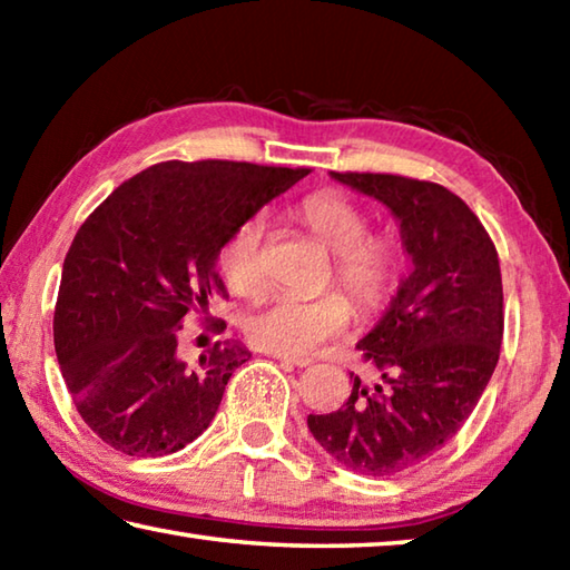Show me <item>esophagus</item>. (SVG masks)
Instances as JSON below:
<instances>
[{
  "label": "esophagus",
  "mask_w": 570,
  "mask_h": 570,
  "mask_svg": "<svg viewBox=\"0 0 570 570\" xmlns=\"http://www.w3.org/2000/svg\"><path fill=\"white\" fill-rule=\"evenodd\" d=\"M274 360H278L282 364H292V366H308L314 360L308 356H288V354H274Z\"/></svg>",
  "instance_id": "esophagus-1"
}]
</instances>
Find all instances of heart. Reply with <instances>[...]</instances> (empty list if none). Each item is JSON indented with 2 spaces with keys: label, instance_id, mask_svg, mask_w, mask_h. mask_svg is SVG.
I'll return each instance as SVG.
<instances>
[{
  "label": "heart",
  "instance_id": "b5f03b06",
  "mask_svg": "<svg viewBox=\"0 0 570 570\" xmlns=\"http://www.w3.org/2000/svg\"><path fill=\"white\" fill-rule=\"evenodd\" d=\"M296 216L334 254L332 278L354 304L372 312L392 296L402 272V248L390 234H370L364 208L336 190L306 196ZM264 236L262 214L248 216L220 246L218 266L226 286L240 298L264 294ZM352 322V306L340 292L316 298L278 296L248 316L246 334L254 346L272 354L302 356L340 336Z\"/></svg>",
  "mask_w": 570,
  "mask_h": 570
}]
</instances>
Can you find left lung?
<instances>
[{"label": "left lung", "instance_id": "left-lung-1", "mask_svg": "<svg viewBox=\"0 0 570 570\" xmlns=\"http://www.w3.org/2000/svg\"><path fill=\"white\" fill-rule=\"evenodd\" d=\"M400 220L412 274L356 344L382 384L354 377L350 400L308 414L314 440L362 475L420 465L458 435L493 377L503 342V278L493 238L440 183L392 173H332Z\"/></svg>", "mask_w": 570, "mask_h": 570}]
</instances>
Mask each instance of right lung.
Here are the masks:
<instances>
[{
  "label": "right lung",
  "instance_id": "obj_1",
  "mask_svg": "<svg viewBox=\"0 0 570 570\" xmlns=\"http://www.w3.org/2000/svg\"><path fill=\"white\" fill-rule=\"evenodd\" d=\"M304 176L308 168L166 160L125 180L80 226L55 304V352L77 412L102 442L160 458L216 417L250 354L216 342L188 366L178 360L183 316L226 296L220 246Z\"/></svg>",
  "mask_w": 570,
  "mask_h": 570
}]
</instances>
